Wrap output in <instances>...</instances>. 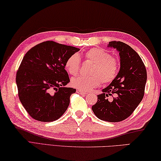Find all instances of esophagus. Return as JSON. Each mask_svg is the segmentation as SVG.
Wrapping results in <instances>:
<instances>
[{
    "mask_svg": "<svg viewBox=\"0 0 161 161\" xmlns=\"http://www.w3.org/2000/svg\"><path fill=\"white\" fill-rule=\"evenodd\" d=\"M77 93H80V94H81V95H85V94H86V92H83V91H81V90H77Z\"/></svg>",
    "mask_w": 161,
    "mask_h": 161,
    "instance_id": "obj_1",
    "label": "esophagus"
}]
</instances>
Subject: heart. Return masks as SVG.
<instances>
[{
    "instance_id": "b5f03b06",
    "label": "heart",
    "mask_w": 161,
    "mask_h": 161,
    "mask_svg": "<svg viewBox=\"0 0 161 161\" xmlns=\"http://www.w3.org/2000/svg\"><path fill=\"white\" fill-rule=\"evenodd\" d=\"M86 62L93 63L89 76H79L73 78L71 84L75 88L89 92L102 82L109 84L115 80L119 70V63L116 58L101 48H92L84 53ZM65 69L69 75L76 76L81 68V58L77 53L72 54L67 60Z\"/></svg>"
}]
</instances>
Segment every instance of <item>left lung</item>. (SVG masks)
Returning <instances> with one entry per match:
<instances>
[{"label": "left lung", "mask_w": 161, "mask_h": 161, "mask_svg": "<svg viewBox=\"0 0 161 161\" xmlns=\"http://www.w3.org/2000/svg\"><path fill=\"white\" fill-rule=\"evenodd\" d=\"M108 46L116 48L120 56V69L108 86L98 95L92 106L96 116L101 120L117 122L130 117L142 101L147 80V69L139 54L123 42H109ZM109 95L113 99L108 101Z\"/></svg>", "instance_id": "obj_1"}]
</instances>
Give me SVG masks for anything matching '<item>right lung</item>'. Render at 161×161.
Listing matches in <instances>:
<instances>
[{"label":"right lung","mask_w":161,"mask_h":161,"mask_svg":"<svg viewBox=\"0 0 161 161\" xmlns=\"http://www.w3.org/2000/svg\"><path fill=\"white\" fill-rule=\"evenodd\" d=\"M80 51L53 41L34 46L23 58L16 74L20 102L32 118L41 122L59 119L76 89L63 87L69 82L65 69L68 58Z\"/></svg>","instance_id":"right-lung-1"}]
</instances>
